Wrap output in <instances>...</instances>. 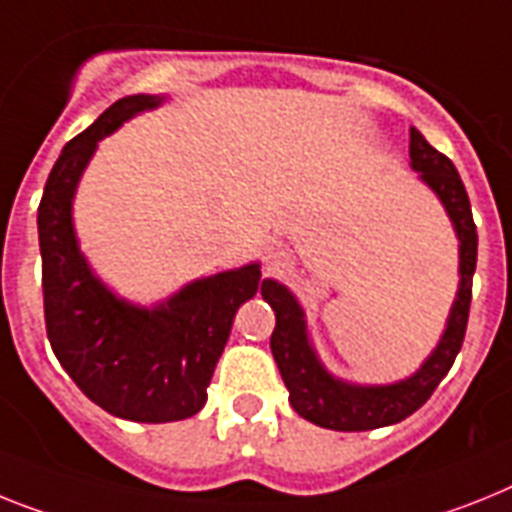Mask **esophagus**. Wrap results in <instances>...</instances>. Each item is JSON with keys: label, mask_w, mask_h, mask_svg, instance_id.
I'll return each mask as SVG.
<instances>
[{"label": "esophagus", "mask_w": 512, "mask_h": 512, "mask_svg": "<svg viewBox=\"0 0 512 512\" xmlns=\"http://www.w3.org/2000/svg\"><path fill=\"white\" fill-rule=\"evenodd\" d=\"M286 260H289V249L281 247V244L265 249L263 263H265V268H268V270H281L283 265H286Z\"/></svg>", "instance_id": "obj_1"}]
</instances>
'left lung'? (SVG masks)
<instances>
[{
  "label": "left lung",
  "instance_id": "8db88e82",
  "mask_svg": "<svg viewBox=\"0 0 512 512\" xmlns=\"http://www.w3.org/2000/svg\"><path fill=\"white\" fill-rule=\"evenodd\" d=\"M409 156L411 169L419 171V179L440 197L442 208L450 216L458 236V276H461L445 333L414 375L390 385H354L338 380L325 369L309 341L304 309L299 307L296 296L273 278L263 281L260 289L265 302L276 312L270 351L289 388L291 406L296 414L317 427L336 429V432H367V429L403 422L416 409H422L429 395L435 393L463 346L468 307H471V281L476 270V242H479L471 203L453 161L432 148L414 127H411Z\"/></svg>",
  "mask_w": 512,
  "mask_h": 512
}]
</instances>
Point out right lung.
<instances>
[{
  "label": "right lung",
  "instance_id": "obj_1",
  "mask_svg": "<svg viewBox=\"0 0 512 512\" xmlns=\"http://www.w3.org/2000/svg\"><path fill=\"white\" fill-rule=\"evenodd\" d=\"M163 96L119 98L64 145L38 205L46 333L64 372L103 411L163 424L195 416L208 401L236 309L257 294L260 265L197 278L156 307H137L101 281L80 252L72 200L85 166L127 119Z\"/></svg>",
  "mask_w": 512,
  "mask_h": 512
}]
</instances>
